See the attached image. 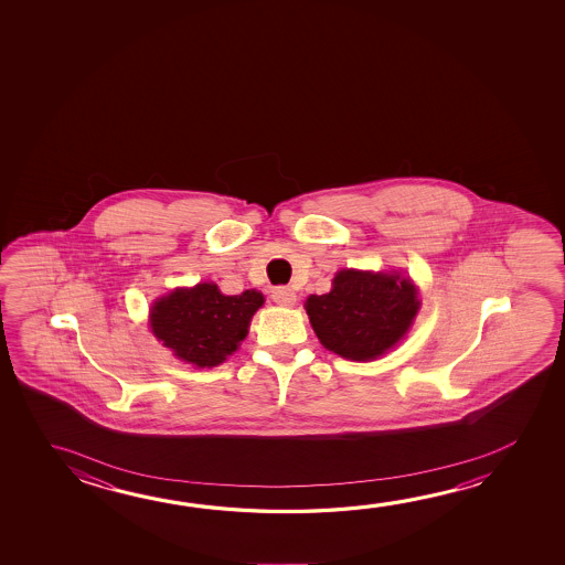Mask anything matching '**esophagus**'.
Instances as JSON below:
<instances>
[{
	"mask_svg": "<svg viewBox=\"0 0 565 565\" xmlns=\"http://www.w3.org/2000/svg\"><path fill=\"white\" fill-rule=\"evenodd\" d=\"M271 299L278 303V306L291 307L296 303L297 296L294 294V289H289V287H274V291H271Z\"/></svg>",
	"mask_w": 565,
	"mask_h": 565,
	"instance_id": "obj_1",
	"label": "esophagus"
}]
</instances>
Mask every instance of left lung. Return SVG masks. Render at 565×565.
Masks as SVG:
<instances>
[{"mask_svg":"<svg viewBox=\"0 0 565 565\" xmlns=\"http://www.w3.org/2000/svg\"><path fill=\"white\" fill-rule=\"evenodd\" d=\"M306 309L329 351L351 361H371L406 334L419 301L409 279L342 269L329 294L307 297Z\"/></svg>","mask_w":565,"mask_h":565,"instance_id":"1","label":"left lung"}]
</instances>
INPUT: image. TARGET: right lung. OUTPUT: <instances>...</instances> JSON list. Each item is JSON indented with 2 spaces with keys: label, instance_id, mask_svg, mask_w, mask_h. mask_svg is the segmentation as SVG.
I'll list each match as a JSON object with an SVG mask.
<instances>
[{
  "label": "right lung",
  "instance_id": "obj_1",
  "mask_svg": "<svg viewBox=\"0 0 565 565\" xmlns=\"http://www.w3.org/2000/svg\"><path fill=\"white\" fill-rule=\"evenodd\" d=\"M264 303L259 291L223 296L214 284L175 289L151 309V329L181 361L216 366L246 339L252 315Z\"/></svg>",
  "mask_w": 565,
  "mask_h": 565
}]
</instances>
